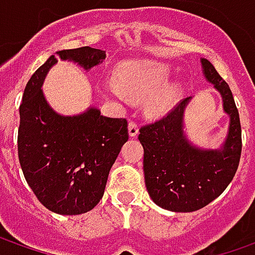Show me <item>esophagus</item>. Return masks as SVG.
Masks as SVG:
<instances>
[{
  "instance_id": "esophagus-1",
  "label": "esophagus",
  "mask_w": 255,
  "mask_h": 255,
  "mask_svg": "<svg viewBox=\"0 0 255 255\" xmlns=\"http://www.w3.org/2000/svg\"><path fill=\"white\" fill-rule=\"evenodd\" d=\"M129 136L130 137H136L137 136V133H139V128H137V125L134 122H129Z\"/></svg>"
}]
</instances>
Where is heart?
I'll return each mask as SVG.
<instances>
[{"mask_svg":"<svg viewBox=\"0 0 255 255\" xmlns=\"http://www.w3.org/2000/svg\"><path fill=\"white\" fill-rule=\"evenodd\" d=\"M170 71L167 66L156 62L128 61L115 69L116 86H103V92L118 101L126 98L143 99L144 111L152 118L167 113L180 96V86L167 84Z\"/></svg>","mask_w":255,"mask_h":255,"instance_id":"obj_1","label":"heart"}]
</instances>
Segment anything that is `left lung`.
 Segmentation results:
<instances>
[{
  "label": "left lung",
  "mask_w": 255,
  "mask_h": 255,
  "mask_svg": "<svg viewBox=\"0 0 255 255\" xmlns=\"http://www.w3.org/2000/svg\"><path fill=\"white\" fill-rule=\"evenodd\" d=\"M201 68L206 81L221 95L223 111L230 118L220 149H201L187 139L184 112L191 96L183 99L163 119L139 130L147 193L159 207L174 213L200 210L216 200L230 184L240 163V116L233 93L204 58Z\"/></svg>",
  "instance_id": "left-lung-1"
}]
</instances>
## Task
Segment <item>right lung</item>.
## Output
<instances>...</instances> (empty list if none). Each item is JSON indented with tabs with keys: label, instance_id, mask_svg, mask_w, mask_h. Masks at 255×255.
Wrapping results in <instances>:
<instances>
[{
	"label": "right lung",
	"instance_id": "1",
	"mask_svg": "<svg viewBox=\"0 0 255 255\" xmlns=\"http://www.w3.org/2000/svg\"><path fill=\"white\" fill-rule=\"evenodd\" d=\"M105 58V51L91 46L58 51L25 86L19 106L18 157L36 199L56 214H84L99 203L109 170L129 139L128 122L102 116L93 106L74 116L59 115L41 88L58 59L89 71Z\"/></svg>",
	"mask_w": 255,
	"mask_h": 255
}]
</instances>
